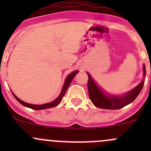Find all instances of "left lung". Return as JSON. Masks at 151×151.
<instances>
[{
    "label": "left lung",
    "instance_id": "1",
    "mask_svg": "<svg viewBox=\"0 0 151 151\" xmlns=\"http://www.w3.org/2000/svg\"><path fill=\"white\" fill-rule=\"evenodd\" d=\"M143 73L144 76L145 75L146 70L145 65H143ZM87 74L88 75V89L90 99L96 106L101 109H118L129 104L137 97L144 85V81H142L136 88L132 89L123 96H109L105 95L101 91L98 85L93 80L91 76L88 73Z\"/></svg>",
    "mask_w": 151,
    "mask_h": 151
}]
</instances>
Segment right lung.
<instances>
[{"label": "right lung", "instance_id": "1", "mask_svg": "<svg viewBox=\"0 0 151 151\" xmlns=\"http://www.w3.org/2000/svg\"><path fill=\"white\" fill-rule=\"evenodd\" d=\"M77 73H78V71H73V72H71V74H68V77H66V80H65V83H64V85H63V89H62V91H61V93H60V95H59V96L55 100H54V101H52V102L47 103V104H42V105H36V104H28V103L24 102L23 101H22V100L19 99V98H17V97L13 93H12V94H13V96H14V98L16 99L17 100V101H19L21 104L23 105V106H26V107L35 109V110H40V109H48V108L54 107V106H58V105L60 104V101H62V99H63V97L64 96V95H65V93H66L68 86H69V85L71 84L73 78L75 77V75L77 74Z\"/></svg>", "mask_w": 151, "mask_h": 151}]
</instances>
